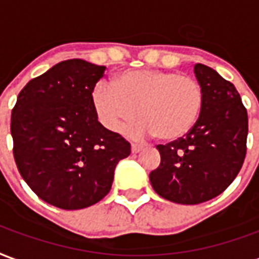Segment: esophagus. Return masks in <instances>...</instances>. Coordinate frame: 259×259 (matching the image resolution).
Returning a JSON list of instances; mask_svg holds the SVG:
<instances>
[{
    "label": "esophagus",
    "instance_id": "esophagus-1",
    "mask_svg": "<svg viewBox=\"0 0 259 259\" xmlns=\"http://www.w3.org/2000/svg\"><path fill=\"white\" fill-rule=\"evenodd\" d=\"M140 151H143V147H141V145H132V152H133V154H139Z\"/></svg>",
    "mask_w": 259,
    "mask_h": 259
}]
</instances>
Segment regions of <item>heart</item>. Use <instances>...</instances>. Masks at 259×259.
I'll use <instances>...</instances> for the list:
<instances>
[{
    "label": "heart",
    "instance_id": "b5f03b06",
    "mask_svg": "<svg viewBox=\"0 0 259 259\" xmlns=\"http://www.w3.org/2000/svg\"><path fill=\"white\" fill-rule=\"evenodd\" d=\"M204 93L195 78L173 71L124 70L92 93L96 116L111 132H123L139 118L136 133L159 141L183 139L198 122Z\"/></svg>",
    "mask_w": 259,
    "mask_h": 259
}]
</instances>
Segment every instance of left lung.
Listing matches in <instances>:
<instances>
[{
	"mask_svg": "<svg viewBox=\"0 0 259 259\" xmlns=\"http://www.w3.org/2000/svg\"><path fill=\"white\" fill-rule=\"evenodd\" d=\"M193 72L204 93L200 116L183 139L156 147L160 164L149 174L155 192L178 204H199L218 196L246 158L248 118L236 88L200 63Z\"/></svg>",
	"mask_w": 259,
	"mask_h": 259,
	"instance_id": "left-lung-1",
	"label": "left lung"
}]
</instances>
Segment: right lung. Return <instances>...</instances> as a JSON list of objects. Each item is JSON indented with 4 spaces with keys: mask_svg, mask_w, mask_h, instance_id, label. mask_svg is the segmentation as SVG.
Instances as JSON below:
<instances>
[{
    "mask_svg": "<svg viewBox=\"0 0 259 259\" xmlns=\"http://www.w3.org/2000/svg\"><path fill=\"white\" fill-rule=\"evenodd\" d=\"M104 66L60 61L17 96L11 118L13 156L23 180L44 202L79 210L110 192L130 144L105 129L92 105Z\"/></svg>",
    "mask_w": 259,
    "mask_h": 259,
    "instance_id": "right-lung-1",
    "label": "right lung"
}]
</instances>
